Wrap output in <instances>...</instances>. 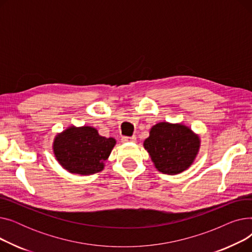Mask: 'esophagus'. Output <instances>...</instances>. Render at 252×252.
Here are the masks:
<instances>
[{"label":"esophagus","mask_w":252,"mask_h":252,"mask_svg":"<svg viewBox=\"0 0 252 252\" xmlns=\"http://www.w3.org/2000/svg\"><path fill=\"white\" fill-rule=\"evenodd\" d=\"M137 140L136 136H133V137H123L122 138V141L124 143H127V142H135Z\"/></svg>","instance_id":"1"}]
</instances>
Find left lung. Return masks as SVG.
<instances>
[{"label":"left lung","mask_w":252,"mask_h":252,"mask_svg":"<svg viewBox=\"0 0 252 252\" xmlns=\"http://www.w3.org/2000/svg\"><path fill=\"white\" fill-rule=\"evenodd\" d=\"M199 147V137L181 124H157L144 141V148L148 151L155 167L167 175L186 170L193 163Z\"/></svg>","instance_id":"left-lung-1"}]
</instances>
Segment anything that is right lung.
Here are the masks:
<instances>
[{"label": "right lung", "mask_w": 252, "mask_h": 252, "mask_svg": "<svg viewBox=\"0 0 252 252\" xmlns=\"http://www.w3.org/2000/svg\"><path fill=\"white\" fill-rule=\"evenodd\" d=\"M116 141L92 126H70L56 136L53 150L58 162L71 174L92 175L104 168Z\"/></svg>", "instance_id": "1"}]
</instances>
